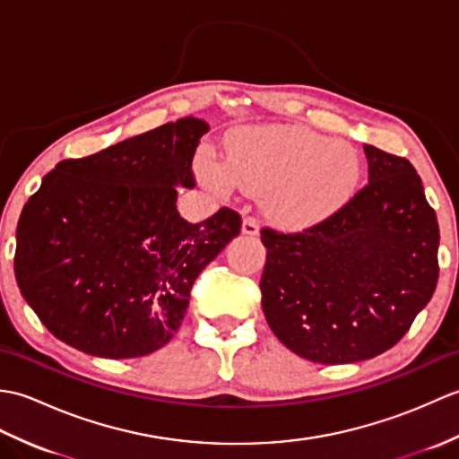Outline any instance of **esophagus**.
Listing matches in <instances>:
<instances>
[{
    "label": "esophagus",
    "instance_id": "obj_1",
    "mask_svg": "<svg viewBox=\"0 0 459 459\" xmlns=\"http://www.w3.org/2000/svg\"><path fill=\"white\" fill-rule=\"evenodd\" d=\"M258 230H260L258 221L255 217H245V221H242V235L256 237Z\"/></svg>",
    "mask_w": 459,
    "mask_h": 459
}]
</instances>
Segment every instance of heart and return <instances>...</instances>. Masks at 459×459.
<instances>
[{
	"instance_id": "heart-1",
	"label": "heart",
	"mask_w": 459,
	"mask_h": 459,
	"mask_svg": "<svg viewBox=\"0 0 459 459\" xmlns=\"http://www.w3.org/2000/svg\"><path fill=\"white\" fill-rule=\"evenodd\" d=\"M201 181L214 193L238 185L250 193L270 191V217L290 229H306L343 207L355 193L360 163L343 142L301 126H264L238 132L229 160L207 158Z\"/></svg>"
}]
</instances>
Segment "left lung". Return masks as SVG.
<instances>
[{"instance_id": "obj_1", "label": "left lung", "mask_w": 459, "mask_h": 459, "mask_svg": "<svg viewBox=\"0 0 459 459\" xmlns=\"http://www.w3.org/2000/svg\"><path fill=\"white\" fill-rule=\"evenodd\" d=\"M368 183L298 235L262 229V309L274 335L321 365L394 347L437 284L440 229L412 163L363 145Z\"/></svg>"}]
</instances>
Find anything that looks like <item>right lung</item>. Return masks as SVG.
<instances>
[{
  "label": "right lung",
  "mask_w": 459,
  "mask_h": 459,
  "mask_svg": "<svg viewBox=\"0 0 459 459\" xmlns=\"http://www.w3.org/2000/svg\"><path fill=\"white\" fill-rule=\"evenodd\" d=\"M207 132L187 116L65 160L25 203L15 280L63 343L134 359L178 333L193 281L242 224L227 207L191 224L175 204L178 187H195L193 155Z\"/></svg>",
  "instance_id": "right-lung-1"
}]
</instances>
